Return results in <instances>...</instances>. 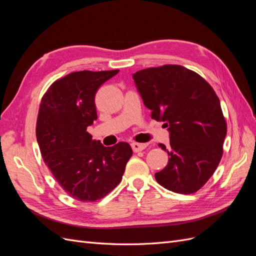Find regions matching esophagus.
Returning a JSON list of instances; mask_svg holds the SVG:
<instances>
[{
    "instance_id": "esophagus-1",
    "label": "esophagus",
    "mask_w": 256,
    "mask_h": 256,
    "mask_svg": "<svg viewBox=\"0 0 256 256\" xmlns=\"http://www.w3.org/2000/svg\"><path fill=\"white\" fill-rule=\"evenodd\" d=\"M131 147H132V150L134 152H141V150H144L146 147H147V144L145 143H136V142H134L131 143Z\"/></svg>"
}]
</instances>
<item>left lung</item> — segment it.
I'll return each mask as SVG.
<instances>
[{
    "instance_id": "1",
    "label": "left lung",
    "mask_w": 256,
    "mask_h": 256,
    "mask_svg": "<svg viewBox=\"0 0 256 256\" xmlns=\"http://www.w3.org/2000/svg\"><path fill=\"white\" fill-rule=\"evenodd\" d=\"M152 118L164 122L170 146L159 144L168 162L154 178L180 194L200 190L212 177L223 154L226 122L214 90L202 76L180 65H164L132 74Z\"/></svg>"
}]
</instances>
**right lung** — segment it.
I'll list each match as a JSON object with an SVG mask.
<instances>
[{"label":"right lung","mask_w":256,"mask_h":256,"mask_svg":"<svg viewBox=\"0 0 256 256\" xmlns=\"http://www.w3.org/2000/svg\"><path fill=\"white\" fill-rule=\"evenodd\" d=\"M120 70L76 72L54 82L38 111L36 138L42 159L67 194L80 202L104 198L120 180L132 150L92 140L97 120L95 95Z\"/></svg>","instance_id":"right-lung-1"}]
</instances>
